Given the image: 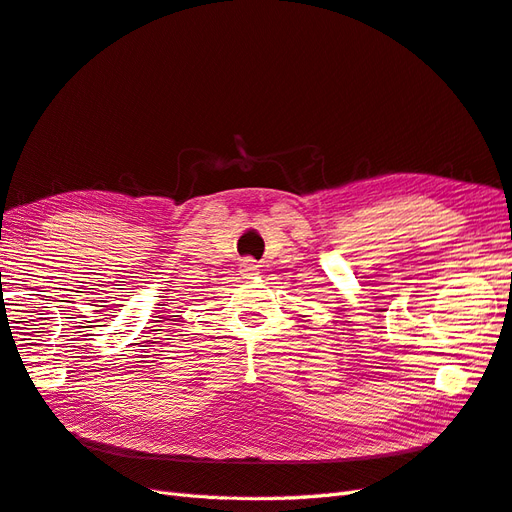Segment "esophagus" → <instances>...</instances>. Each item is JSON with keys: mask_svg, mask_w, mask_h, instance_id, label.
I'll return each mask as SVG.
<instances>
[{"mask_svg": "<svg viewBox=\"0 0 512 512\" xmlns=\"http://www.w3.org/2000/svg\"><path fill=\"white\" fill-rule=\"evenodd\" d=\"M259 272V266H257V261H253L251 257H246V259H242V264H240V274L244 279H248V277H253V274H257Z\"/></svg>", "mask_w": 512, "mask_h": 512, "instance_id": "1", "label": "esophagus"}]
</instances>
